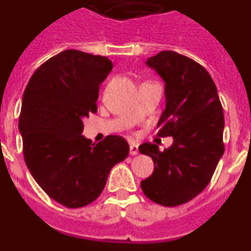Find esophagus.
I'll return each mask as SVG.
<instances>
[{
    "label": "esophagus",
    "mask_w": 251,
    "mask_h": 251,
    "mask_svg": "<svg viewBox=\"0 0 251 251\" xmlns=\"http://www.w3.org/2000/svg\"><path fill=\"white\" fill-rule=\"evenodd\" d=\"M129 153L132 154V156H136V154H138V146L134 145V143H132V145L129 146Z\"/></svg>",
    "instance_id": "1"
}]
</instances>
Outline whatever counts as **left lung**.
Returning a JSON list of instances; mask_svg holds the SVG:
<instances>
[{"label":"left lung","instance_id":"1","mask_svg":"<svg viewBox=\"0 0 251 251\" xmlns=\"http://www.w3.org/2000/svg\"><path fill=\"white\" fill-rule=\"evenodd\" d=\"M146 64L165 81L157 136L172 137L174 143L165 151L150 142L139 146L154 163L141 187L153 202L172 207L191 201L210 182L224 154L223 106L212 77L195 60L161 51Z\"/></svg>","mask_w":251,"mask_h":251}]
</instances>
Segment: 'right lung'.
I'll list each match as a JSON object with an SVG mask.
<instances>
[{
	"label": "right lung",
	"mask_w": 251,
	"mask_h": 251,
	"mask_svg": "<svg viewBox=\"0 0 251 251\" xmlns=\"http://www.w3.org/2000/svg\"><path fill=\"white\" fill-rule=\"evenodd\" d=\"M112 69L106 56L65 50L35 70L24 93L19 130L26 166L40 187L69 208L97 200L110 170L129 153L121 136L97 145L81 136L83 118L97 112L99 85Z\"/></svg>",
	"instance_id": "add662e5"
}]
</instances>
